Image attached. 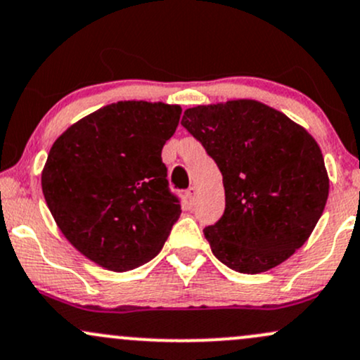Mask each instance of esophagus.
<instances>
[{
  "label": "esophagus",
  "instance_id": "34e87169",
  "mask_svg": "<svg viewBox=\"0 0 360 360\" xmlns=\"http://www.w3.org/2000/svg\"><path fill=\"white\" fill-rule=\"evenodd\" d=\"M186 198H188L189 203H195V201H196V188L195 186H189L188 188Z\"/></svg>",
  "mask_w": 360,
  "mask_h": 360
}]
</instances>
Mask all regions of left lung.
Wrapping results in <instances>:
<instances>
[{
    "mask_svg": "<svg viewBox=\"0 0 360 360\" xmlns=\"http://www.w3.org/2000/svg\"><path fill=\"white\" fill-rule=\"evenodd\" d=\"M181 124L222 172L224 215L203 229L215 258L240 274H262L290 258L328 200L314 138L256 101L186 109Z\"/></svg>",
    "mask_w": 360,
    "mask_h": 360,
    "instance_id": "8db88e82",
    "label": "left lung"
}]
</instances>
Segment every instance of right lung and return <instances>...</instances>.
Instances as JSON below:
<instances>
[{"mask_svg":"<svg viewBox=\"0 0 360 360\" xmlns=\"http://www.w3.org/2000/svg\"><path fill=\"white\" fill-rule=\"evenodd\" d=\"M181 108L124 101L105 105L54 141L42 193L65 238L112 271L159 255L181 215L162 148Z\"/></svg>","mask_w":360,"mask_h":360,"instance_id":"right-lung-1","label":"right lung"}]
</instances>
